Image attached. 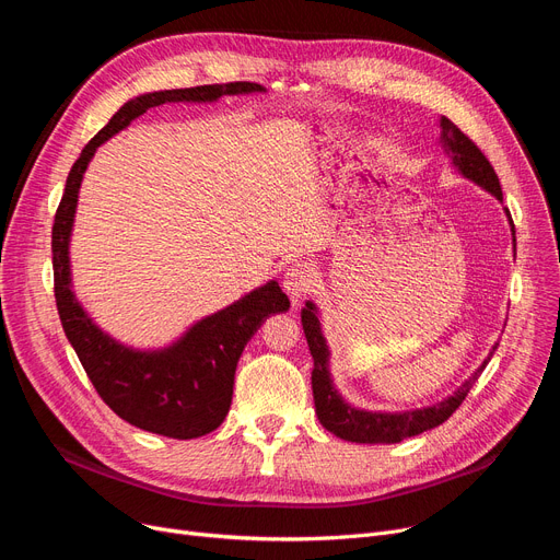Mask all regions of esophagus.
<instances>
[{"instance_id": "obj_1", "label": "esophagus", "mask_w": 560, "mask_h": 560, "mask_svg": "<svg viewBox=\"0 0 560 560\" xmlns=\"http://www.w3.org/2000/svg\"><path fill=\"white\" fill-rule=\"evenodd\" d=\"M315 281H317V272L311 262L290 265L285 277H283V288L290 295L292 304H300L306 292H311L315 288Z\"/></svg>"}]
</instances>
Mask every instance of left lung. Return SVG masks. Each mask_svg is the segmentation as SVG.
<instances>
[{"instance_id":"8db88e82","label":"left lung","mask_w":560,"mask_h":560,"mask_svg":"<svg viewBox=\"0 0 560 560\" xmlns=\"http://www.w3.org/2000/svg\"><path fill=\"white\" fill-rule=\"evenodd\" d=\"M438 125H440V147H443L445 156L452 161V167L460 176H465L467 182H472L479 188H483L486 192H490L499 203H504L502 186H499L497 174H494L492 165L488 163V159L481 154L479 147L469 140L452 120H447L445 115H440ZM504 213L509 218L513 245H515V224L511 220L509 209H504ZM302 327H304L311 357H313L311 384H313L317 420L334 435L349 440V443H359V445L401 443L404 438L420 435L438 424H443L445 420H450V416L467 397L469 388L475 386V381L479 378V374L483 372V368L488 365L490 357L494 354V349L499 345V342L492 345L488 359L443 401H435L431 406H422V408H413V410H368V408L351 406L336 388L334 376H331V349L327 345L325 331H322L319 311L311 300L302 308Z\"/></svg>"}]
</instances>
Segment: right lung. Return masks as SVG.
Returning <instances> with one entry per match:
<instances>
[{"mask_svg":"<svg viewBox=\"0 0 560 560\" xmlns=\"http://www.w3.org/2000/svg\"><path fill=\"white\" fill-rule=\"evenodd\" d=\"M265 93L260 83L235 81L142 93L120 106L72 165L51 229L54 295L63 331L100 397L125 422L167 438L190 440L215 431L231 406L241 354L265 319L285 313L290 300L272 279L233 304L206 315L163 347H133L113 338L88 315L72 285L70 241L79 188L97 147L161 104H213L224 95Z\"/></svg>","mask_w":560,"mask_h":560,"instance_id":"add662e5","label":"right lung"}]
</instances>
